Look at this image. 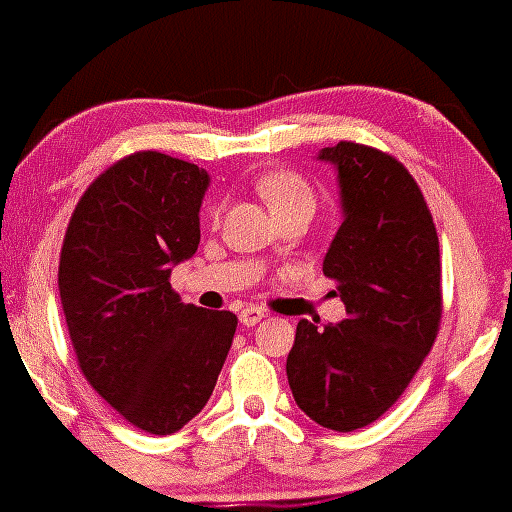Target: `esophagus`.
<instances>
[{
    "label": "esophagus",
    "mask_w": 512,
    "mask_h": 512,
    "mask_svg": "<svg viewBox=\"0 0 512 512\" xmlns=\"http://www.w3.org/2000/svg\"><path fill=\"white\" fill-rule=\"evenodd\" d=\"M267 315L269 313L264 308H257V305H248V308L240 310L238 317H240V325L252 327V325H257V322H262Z\"/></svg>",
    "instance_id": "esophagus-1"
}]
</instances>
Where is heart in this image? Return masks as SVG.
<instances>
[{
    "label": "heart",
    "mask_w": 512,
    "mask_h": 512,
    "mask_svg": "<svg viewBox=\"0 0 512 512\" xmlns=\"http://www.w3.org/2000/svg\"><path fill=\"white\" fill-rule=\"evenodd\" d=\"M252 185H255V192L276 219H284L286 214H293V211H310L313 214L317 202L315 192L310 182L303 175H298L296 170H267V173L257 175Z\"/></svg>",
    "instance_id": "heart-1"
}]
</instances>
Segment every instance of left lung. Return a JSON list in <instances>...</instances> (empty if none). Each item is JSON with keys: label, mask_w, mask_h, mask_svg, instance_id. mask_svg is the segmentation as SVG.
Here are the masks:
<instances>
[{"label": "left lung", "mask_w": 512, "mask_h": 512, "mask_svg": "<svg viewBox=\"0 0 512 512\" xmlns=\"http://www.w3.org/2000/svg\"><path fill=\"white\" fill-rule=\"evenodd\" d=\"M339 170L344 221L322 272L346 305L339 325L301 320L286 358L293 399L315 424H373L407 390L443 317L440 248L424 192L395 156L339 142L320 151Z\"/></svg>", "instance_id": "1"}]
</instances>
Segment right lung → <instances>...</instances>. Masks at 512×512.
<instances>
[{
    "label": "right lung",
    "mask_w": 512,
    "mask_h": 512,
    "mask_svg": "<svg viewBox=\"0 0 512 512\" xmlns=\"http://www.w3.org/2000/svg\"><path fill=\"white\" fill-rule=\"evenodd\" d=\"M209 175L161 151L105 168L76 204L60 298L76 363L122 419L170 436L202 411L238 317L180 303L170 272L197 252Z\"/></svg>",
    "instance_id": "right-lung-1"
}]
</instances>
